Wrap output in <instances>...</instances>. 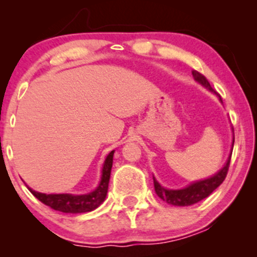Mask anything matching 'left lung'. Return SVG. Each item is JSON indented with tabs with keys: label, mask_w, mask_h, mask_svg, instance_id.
<instances>
[{
	"label": "left lung",
	"mask_w": 257,
	"mask_h": 257,
	"mask_svg": "<svg viewBox=\"0 0 257 257\" xmlns=\"http://www.w3.org/2000/svg\"><path fill=\"white\" fill-rule=\"evenodd\" d=\"M192 75L197 82H199L200 84L204 85L205 88H208L209 90L214 91L215 93V90L211 88V85L208 82V79H206L202 73L196 71V70H193ZM233 144H234V139H233ZM231 155H229L226 166L223 167L219 173L215 174L214 176H211V178L209 179L194 182V184L190 185L188 187L182 188V190H167V188L162 187V186L156 181V179L153 178V185H155L156 193H157L159 198L164 200V202H167L168 204L178 205V206H188V205L196 204V203L200 202L202 199L206 198L209 194L213 193V191L216 190V188L222 184L223 180L226 179L227 173H228L229 162H231Z\"/></svg>",
	"instance_id": "left-lung-1"
}]
</instances>
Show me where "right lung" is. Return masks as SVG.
<instances>
[{
    "label": "right lung",
    "mask_w": 257,
    "mask_h": 257,
    "mask_svg": "<svg viewBox=\"0 0 257 257\" xmlns=\"http://www.w3.org/2000/svg\"><path fill=\"white\" fill-rule=\"evenodd\" d=\"M113 153L111 151L106 157L104 162V167H102V175L101 181L95 191L88 193L81 194V196H73V194H46L40 193L36 191L30 190V192L34 194L36 198L42 202L44 205L49 206V208L54 209L57 211L61 213H70V214H77V213H88V211L94 210L104 202L107 194L108 190V181H110L111 175V168L112 162H113Z\"/></svg>",
    "instance_id": "add662e5"
}]
</instances>
